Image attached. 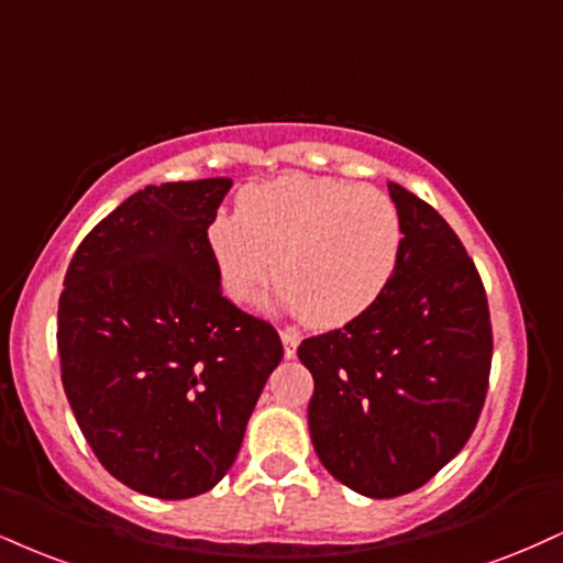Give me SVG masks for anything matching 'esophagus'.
I'll return each mask as SVG.
<instances>
[{
    "label": "esophagus",
    "instance_id": "obj_1",
    "mask_svg": "<svg viewBox=\"0 0 563 563\" xmlns=\"http://www.w3.org/2000/svg\"><path fill=\"white\" fill-rule=\"evenodd\" d=\"M280 341H283V354L286 358H294L296 356V349H299L301 338L294 333V330H280Z\"/></svg>",
    "mask_w": 563,
    "mask_h": 563
}]
</instances>
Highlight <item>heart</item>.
<instances>
[{
	"instance_id": "1",
	"label": "heart",
	"mask_w": 563,
	"mask_h": 563,
	"mask_svg": "<svg viewBox=\"0 0 563 563\" xmlns=\"http://www.w3.org/2000/svg\"><path fill=\"white\" fill-rule=\"evenodd\" d=\"M404 246L401 214L375 188L307 175L256 183L239 214H217L207 249L230 301L252 299L273 273L275 309L338 330L383 299ZM276 267H272V262Z\"/></svg>"
}]
</instances>
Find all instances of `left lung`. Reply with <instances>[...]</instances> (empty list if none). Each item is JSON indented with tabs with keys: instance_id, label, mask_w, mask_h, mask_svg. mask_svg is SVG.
<instances>
[{
	"instance_id": "obj_1",
	"label": "left lung",
	"mask_w": 563,
	"mask_h": 563,
	"mask_svg": "<svg viewBox=\"0 0 563 563\" xmlns=\"http://www.w3.org/2000/svg\"><path fill=\"white\" fill-rule=\"evenodd\" d=\"M404 246L383 299L307 338L309 435L324 470L367 498L422 487L464 449L483 411L493 333L483 280L449 222L388 183Z\"/></svg>"
}]
</instances>
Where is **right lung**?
<instances>
[{"instance_id":"right-lung-1","label":"right lung","mask_w":563,"mask_h":563,"mask_svg":"<svg viewBox=\"0 0 563 563\" xmlns=\"http://www.w3.org/2000/svg\"><path fill=\"white\" fill-rule=\"evenodd\" d=\"M230 186L178 180L128 196L65 275L67 401L101 466L144 496L212 490L283 358L273 324L222 296L209 256L207 228Z\"/></svg>"}]
</instances>
